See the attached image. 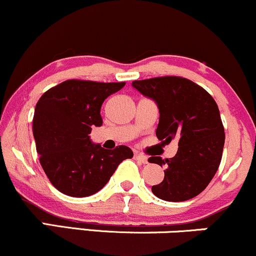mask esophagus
<instances>
[{
  "label": "esophagus",
  "mask_w": 256,
  "mask_h": 256,
  "mask_svg": "<svg viewBox=\"0 0 256 256\" xmlns=\"http://www.w3.org/2000/svg\"><path fill=\"white\" fill-rule=\"evenodd\" d=\"M135 158H136L138 160H140L142 164H147V163H148V158H147L145 154H142V153L135 152Z\"/></svg>",
  "instance_id": "esophagus-1"
}]
</instances>
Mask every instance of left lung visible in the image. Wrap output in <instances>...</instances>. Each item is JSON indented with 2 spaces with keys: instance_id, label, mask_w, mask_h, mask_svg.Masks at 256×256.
Returning <instances> with one entry per match:
<instances>
[{
  "instance_id": "1",
  "label": "left lung",
  "mask_w": 256,
  "mask_h": 256,
  "mask_svg": "<svg viewBox=\"0 0 256 256\" xmlns=\"http://www.w3.org/2000/svg\"><path fill=\"white\" fill-rule=\"evenodd\" d=\"M132 85L158 105V139L165 144L178 139L175 157L148 159L166 168L152 193L172 202L193 199L212 181L222 160L225 133L217 103L206 90L181 76L135 80Z\"/></svg>"
}]
</instances>
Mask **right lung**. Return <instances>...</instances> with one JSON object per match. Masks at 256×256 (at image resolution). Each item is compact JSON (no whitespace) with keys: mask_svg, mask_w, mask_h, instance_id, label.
Masks as SVG:
<instances>
[{"mask_svg":"<svg viewBox=\"0 0 256 256\" xmlns=\"http://www.w3.org/2000/svg\"><path fill=\"white\" fill-rule=\"evenodd\" d=\"M126 82L67 80L39 98L33 116V136L39 162L61 193L74 198L96 194L109 182L120 163L133 157L127 146L105 150L90 139L100 127L102 104Z\"/></svg>","mask_w":256,"mask_h":256,"instance_id":"right-lung-1","label":"right lung"}]
</instances>
